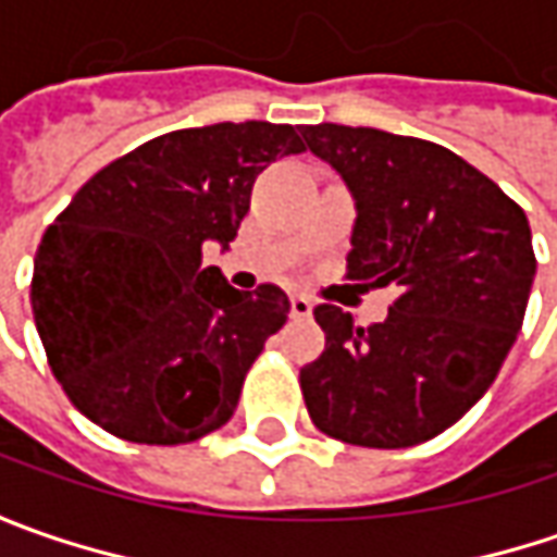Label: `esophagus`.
<instances>
[{"label": "esophagus", "mask_w": 557, "mask_h": 557, "mask_svg": "<svg viewBox=\"0 0 557 557\" xmlns=\"http://www.w3.org/2000/svg\"><path fill=\"white\" fill-rule=\"evenodd\" d=\"M290 315H294V319H310L312 315L310 297H304V294H294V297H290Z\"/></svg>", "instance_id": "esophagus-1"}]
</instances>
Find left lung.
<instances>
[{
    "instance_id": "obj_1",
    "label": "left lung",
    "mask_w": 557,
    "mask_h": 557,
    "mask_svg": "<svg viewBox=\"0 0 557 557\" xmlns=\"http://www.w3.org/2000/svg\"><path fill=\"white\" fill-rule=\"evenodd\" d=\"M356 201L347 278L399 297L384 322L319 304L322 356L300 369L312 424L403 449L443 434L496 381L536 275L527 213L449 148L372 126L300 129Z\"/></svg>"
}]
</instances>
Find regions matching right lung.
<instances>
[{"label":"right lung","mask_w":557,"mask_h":557,"mask_svg":"<svg viewBox=\"0 0 557 557\" xmlns=\"http://www.w3.org/2000/svg\"><path fill=\"white\" fill-rule=\"evenodd\" d=\"M288 123H213L145 141L83 185L36 247L30 304L58 384L108 434L191 443L232 418L247 369L288 322L275 285L201 267L228 247L253 180L300 154Z\"/></svg>","instance_id":"add662e5"}]
</instances>
